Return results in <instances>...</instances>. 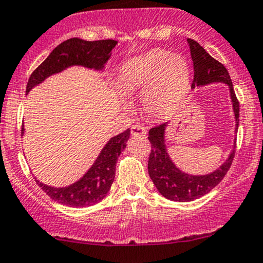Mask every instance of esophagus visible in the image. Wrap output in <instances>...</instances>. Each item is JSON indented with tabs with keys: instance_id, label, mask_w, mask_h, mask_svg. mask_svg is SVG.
I'll return each instance as SVG.
<instances>
[{
	"instance_id": "1",
	"label": "esophagus",
	"mask_w": 263,
	"mask_h": 263,
	"mask_svg": "<svg viewBox=\"0 0 263 263\" xmlns=\"http://www.w3.org/2000/svg\"><path fill=\"white\" fill-rule=\"evenodd\" d=\"M132 134L133 135H140V137H145L146 135L145 126L140 125V124H135V125L132 126Z\"/></svg>"
}]
</instances>
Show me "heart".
<instances>
[{"label": "heart", "mask_w": 263, "mask_h": 263, "mask_svg": "<svg viewBox=\"0 0 263 263\" xmlns=\"http://www.w3.org/2000/svg\"><path fill=\"white\" fill-rule=\"evenodd\" d=\"M189 64L181 55L154 49L124 64L119 81L125 90L145 89L144 104L153 114L173 110L186 93Z\"/></svg>", "instance_id": "heart-1"}]
</instances>
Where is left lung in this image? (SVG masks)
Masks as SVG:
<instances>
[{"instance_id":"1","label":"left lung","mask_w":263,"mask_h":263,"mask_svg":"<svg viewBox=\"0 0 263 263\" xmlns=\"http://www.w3.org/2000/svg\"><path fill=\"white\" fill-rule=\"evenodd\" d=\"M187 43L194 63V81L191 87L195 88L199 85L215 83V82H222L229 85L236 119V130H237L238 120H240L238 119L240 104H238V99L236 98L234 85H232L229 72L222 63L212 58L196 41L189 38ZM166 125L167 123H163L149 130L147 139L152 144V152L149 155L147 171H149L150 179L153 180L159 193L171 201H193L210 193L212 189L217 186L221 180L225 178L234 160L236 145H234L231 154L219 169L208 175H189L184 171L179 170L167 154L164 139Z\"/></svg>"}]
</instances>
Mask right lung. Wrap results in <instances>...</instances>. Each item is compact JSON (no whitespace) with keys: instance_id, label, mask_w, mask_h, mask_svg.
Wrapping results in <instances>:
<instances>
[{"instance_id":"right-lung-1","label":"right lung","mask_w":263,"mask_h":263,"mask_svg":"<svg viewBox=\"0 0 263 263\" xmlns=\"http://www.w3.org/2000/svg\"><path fill=\"white\" fill-rule=\"evenodd\" d=\"M117 41H84L81 38H69L58 44L51 54L32 72L28 79L26 93L34 85L40 84L47 77L60 73L70 66H83L100 70L110 58L111 49L117 46ZM25 129L22 128V133ZM130 130L120 133L105 144L96 163L81 180L67 187H52L38 180L37 185L52 200L62 205L73 208H85L99 202L107 196L116 178V165L120 153L125 149Z\"/></svg>"}]
</instances>
